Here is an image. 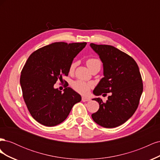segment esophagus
Returning a JSON list of instances; mask_svg holds the SVG:
<instances>
[{
    "instance_id": "34e87169",
    "label": "esophagus",
    "mask_w": 160,
    "mask_h": 160,
    "mask_svg": "<svg viewBox=\"0 0 160 160\" xmlns=\"http://www.w3.org/2000/svg\"><path fill=\"white\" fill-rule=\"evenodd\" d=\"M82 101H83V102H85V101H90V99L89 98H86V97H82Z\"/></svg>"
}]
</instances>
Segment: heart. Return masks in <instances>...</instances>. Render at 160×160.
I'll return each mask as SVG.
<instances>
[{
	"label": "heart",
	"mask_w": 160,
	"mask_h": 160,
	"mask_svg": "<svg viewBox=\"0 0 160 160\" xmlns=\"http://www.w3.org/2000/svg\"><path fill=\"white\" fill-rule=\"evenodd\" d=\"M87 65L88 66L89 69L93 67V66L96 65H101V61L98 59H96V58H89V59L86 61ZM77 66V62L73 61L71 62L69 67V71L72 72ZM92 85L90 83H88V82L83 81L82 80H76L72 81L71 83V87L73 89L77 92H78L79 93L82 95H86L88 93L89 89H91Z\"/></svg>",
	"instance_id": "b5f03b06"
}]
</instances>
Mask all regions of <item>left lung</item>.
Masks as SVG:
<instances>
[{
    "label": "left lung",
    "mask_w": 160,
    "mask_h": 160,
    "mask_svg": "<svg viewBox=\"0 0 160 160\" xmlns=\"http://www.w3.org/2000/svg\"><path fill=\"white\" fill-rule=\"evenodd\" d=\"M90 46L103 65L104 77L93 94L111 93L106 102L93 99L99 103V109L91 117L103 128H116L127 122L138 107L143 92L142 76L136 62L126 53L111 45L91 43Z\"/></svg>",
    "instance_id": "left-lung-1"
}]
</instances>
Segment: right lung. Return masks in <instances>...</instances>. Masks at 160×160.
<instances>
[{
	"label": "right lung",
	"mask_w": 160,
	"mask_h": 160,
	"mask_svg": "<svg viewBox=\"0 0 160 160\" xmlns=\"http://www.w3.org/2000/svg\"><path fill=\"white\" fill-rule=\"evenodd\" d=\"M87 42H57L37 49L28 58L21 71L22 96L32 117L48 127L66 119L81 95L70 88L64 93L54 88L58 79L67 76L74 58Z\"/></svg>",
	"instance_id": "add662e5"
}]
</instances>
